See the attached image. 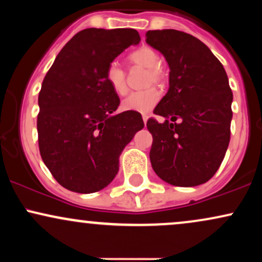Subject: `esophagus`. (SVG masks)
Listing matches in <instances>:
<instances>
[{"label":"esophagus","mask_w":262,"mask_h":262,"mask_svg":"<svg viewBox=\"0 0 262 262\" xmlns=\"http://www.w3.org/2000/svg\"><path fill=\"white\" fill-rule=\"evenodd\" d=\"M149 119V116H146V114H143V121H144V124H146V122H148Z\"/></svg>","instance_id":"obj_1"}]
</instances>
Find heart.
Returning <instances> with one entry per match:
<instances>
[{"instance_id": "heart-1", "label": "heart", "mask_w": 262, "mask_h": 262, "mask_svg": "<svg viewBox=\"0 0 262 262\" xmlns=\"http://www.w3.org/2000/svg\"><path fill=\"white\" fill-rule=\"evenodd\" d=\"M129 60L133 64L149 69L148 85L162 82L165 76L164 71L160 68V55L152 48L141 47L139 49L134 50L129 55ZM106 81L117 95L123 96L124 93H127L128 87L127 81H125V73L118 62L113 61L108 65L106 70ZM159 100H160V93L156 89L132 92L123 100L122 108L124 111H132V112L149 113L156 106Z\"/></svg>"}]
</instances>
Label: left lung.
I'll list each match as a JSON object with an SVG mask.
<instances>
[{"label": "left lung", "mask_w": 262, "mask_h": 262, "mask_svg": "<svg viewBox=\"0 0 262 262\" xmlns=\"http://www.w3.org/2000/svg\"><path fill=\"white\" fill-rule=\"evenodd\" d=\"M145 37L170 68L169 91L154 110L166 121L146 123L152 135L151 166L170 185H202L217 172L229 145L233 93L227 73L193 35L162 29Z\"/></svg>", "instance_id": "8db88e82"}]
</instances>
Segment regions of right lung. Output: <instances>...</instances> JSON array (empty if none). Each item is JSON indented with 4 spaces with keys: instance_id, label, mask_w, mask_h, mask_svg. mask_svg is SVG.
I'll return each mask as SVG.
<instances>
[{
    "instance_id": "obj_1",
    "label": "right lung",
    "mask_w": 262,
    "mask_h": 262,
    "mask_svg": "<svg viewBox=\"0 0 262 262\" xmlns=\"http://www.w3.org/2000/svg\"><path fill=\"white\" fill-rule=\"evenodd\" d=\"M139 41L132 28L83 29L45 75L38 97L39 151L62 187L92 193L110 185L123 149L144 128L140 113H116L121 101L106 81L108 65Z\"/></svg>"
}]
</instances>
